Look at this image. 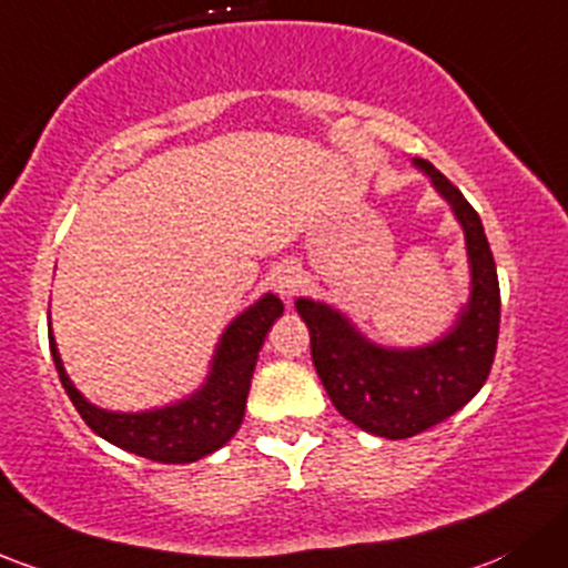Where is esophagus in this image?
<instances>
[{
    "instance_id": "esophagus-1",
    "label": "esophagus",
    "mask_w": 568,
    "mask_h": 568,
    "mask_svg": "<svg viewBox=\"0 0 568 568\" xmlns=\"http://www.w3.org/2000/svg\"><path fill=\"white\" fill-rule=\"evenodd\" d=\"M272 285L283 300H294L296 291L302 288V274L294 264H280L272 272Z\"/></svg>"
}]
</instances>
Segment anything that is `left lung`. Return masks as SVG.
Wrapping results in <instances>:
<instances>
[{
    "label": "left lung",
    "instance_id": "8db88e82",
    "mask_svg": "<svg viewBox=\"0 0 568 568\" xmlns=\"http://www.w3.org/2000/svg\"><path fill=\"white\" fill-rule=\"evenodd\" d=\"M414 165L449 204L465 236L470 291L455 324L433 343L392 348L369 339L343 310L296 300L315 373L334 408L364 433L389 440L425 433L474 399L493 367L500 324L498 272L479 214L433 163L416 158Z\"/></svg>",
    "mask_w": 568,
    "mask_h": 568
}]
</instances>
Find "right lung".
I'll list each match as a JSON object with an SVG mask.
<instances>
[{
    "label": "right lung",
    "instance_id": "1",
    "mask_svg": "<svg viewBox=\"0 0 568 568\" xmlns=\"http://www.w3.org/2000/svg\"><path fill=\"white\" fill-rule=\"evenodd\" d=\"M280 315H283V302L274 294H264L258 302L242 310L220 334L204 384L176 403L149 410H109L89 403L64 369L51 321H48V343H51V356L64 392L73 399L81 419L100 438L130 455L165 465H182L212 455L236 435L244 419L258 351Z\"/></svg>",
    "mask_w": 568,
    "mask_h": 568
}]
</instances>
